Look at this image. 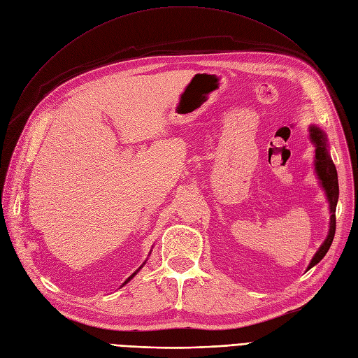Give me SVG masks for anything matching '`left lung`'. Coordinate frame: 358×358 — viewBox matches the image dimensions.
I'll list each match as a JSON object with an SVG mask.
<instances>
[{"label":"left lung","instance_id":"8db88e82","mask_svg":"<svg viewBox=\"0 0 358 358\" xmlns=\"http://www.w3.org/2000/svg\"><path fill=\"white\" fill-rule=\"evenodd\" d=\"M309 138L310 142L315 145V173L319 180V184L325 192V196L329 203V229L325 241L322 242V245L319 247V250L315 252L313 258L310 259L308 270L315 267L319 261H321L325 254L328 252L331 243L334 241L335 235V210H336V203H338V196H340V189H338V176H336V169L335 165L331 159L329 155V145H328V138L324 129L319 126L310 124L309 126ZM306 270V271H308Z\"/></svg>","mask_w":358,"mask_h":358}]
</instances>
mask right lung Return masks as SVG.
Listing matches in <instances>:
<instances>
[{
    "mask_svg": "<svg viewBox=\"0 0 358 358\" xmlns=\"http://www.w3.org/2000/svg\"><path fill=\"white\" fill-rule=\"evenodd\" d=\"M149 254H150V252H149ZM145 262H146V261H145ZM145 262H143V264H142V266H141V267H139V268H138V270H136V271H135V273H134V274H130V275H129V277H127V278H126V280H124V283H123V285H122V286H120V287H123V286H124V285H127V283H129V281H130V280H131V278H134V277H135V275H136V274H138V273H139V271H141V268H142V267H143V266H145Z\"/></svg>",
    "mask_w": 358,
    "mask_h": 358,
    "instance_id": "1",
    "label": "right lung"
}]
</instances>
